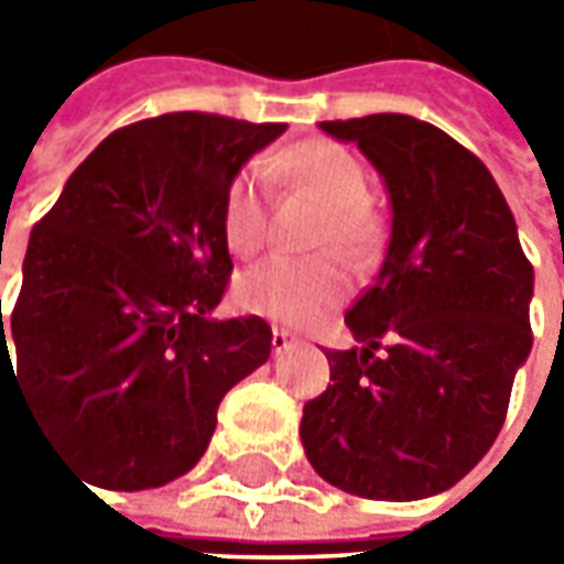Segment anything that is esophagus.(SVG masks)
Instances as JSON below:
<instances>
[{"instance_id":"obj_1","label":"esophagus","mask_w":564,"mask_h":564,"mask_svg":"<svg viewBox=\"0 0 564 564\" xmlns=\"http://www.w3.org/2000/svg\"><path fill=\"white\" fill-rule=\"evenodd\" d=\"M297 341H301V338L294 336V333H289V329H279V326L272 329V351H275V355H285V351L294 348Z\"/></svg>"}]
</instances>
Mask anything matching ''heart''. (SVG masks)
I'll list each match as a JSON object with an SVG mask.
<instances>
[{
    "label": "heart",
    "instance_id": "heart-1",
    "mask_svg": "<svg viewBox=\"0 0 564 564\" xmlns=\"http://www.w3.org/2000/svg\"><path fill=\"white\" fill-rule=\"evenodd\" d=\"M270 182L311 194L323 204L314 231V250H336L348 263H364L379 245V219L367 200V172L351 150L336 141H301L263 163ZM223 235L231 253L253 257L267 245V206L250 172L235 175L223 197ZM348 289L336 257L314 260H270L248 270L238 285V304L272 323L307 326L333 311Z\"/></svg>",
    "mask_w": 564,
    "mask_h": 564
}]
</instances>
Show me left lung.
I'll return each mask as SVG.
<instances>
[{
	"label": "left lung",
	"instance_id": "left-lung-1",
	"mask_svg": "<svg viewBox=\"0 0 564 564\" xmlns=\"http://www.w3.org/2000/svg\"><path fill=\"white\" fill-rule=\"evenodd\" d=\"M377 165L392 200L379 275L329 348L301 443L333 487L411 502L455 487L496 443L533 345V267L489 169L436 124L395 112L323 121Z\"/></svg>",
	"mask_w": 564,
	"mask_h": 564
}]
</instances>
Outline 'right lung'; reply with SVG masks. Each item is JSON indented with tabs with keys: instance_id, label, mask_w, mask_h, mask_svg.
<instances>
[{
	"instance_id": "obj_1",
	"label": "right lung",
	"mask_w": 564,
	"mask_h": 564,
	"mask_svg": "<svg viewBox=\"0 0 564 564\" xmlns=\"http://www.w3.org/2000/svg\"><path fill=\"white\" fill-rule=\"evenodd\" d=\"M285 128L213 112L124 124L33 226L9 323L0 301V395L14 386L90 484L131 492L187 474L219 401L270 358L267 319L209 311L231 275L228 182Z\"/></svg>"
}]
</instances>
